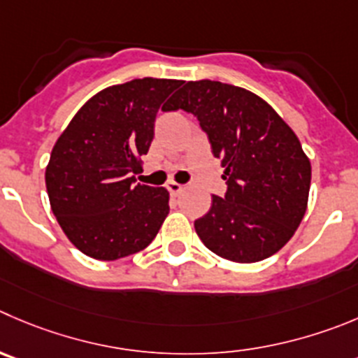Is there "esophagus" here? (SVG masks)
I'll list each match as a JSON object with an SVG mask.
<instances>
[{
	"label": "esophagus",
	"mask_w": 358,
	"mask_h": 358,
	"mask_svg": "<svg viewBox=\"0 0 358 358\" xmlns=\"http://www.w3.org/2000/svg\"><path fill=\"white\" fill-rule=\"evenodd\" d=\"M182 188H185V186L182 185H179V182H176V181H169L166 182V189H169V193L170 195H179V193L182 192Z\"/></svg>",
	"instance_id": "esophagus-1"
}]
</instances>
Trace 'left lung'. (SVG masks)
<instances>
[{
  "mask_svg": "<svg viewBox=\"0 0 358 358\" xmlns=\"http://www.w3.org/2000/svg\"><path fill=\"white\" fill-rule=\"evenodd\" d=\"M177 108L196 115L228 185L195 221L202 243L237 264L278 253L308 209L311 163L297 135L264 98L217 80L186 83L165 110Z\"/></svg>",
  "mask_w": 358,
  "mask_h": 358,
  "instance_id": "left-lung-1",
  "label": "left lung"
}]
</instances>
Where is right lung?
<instances>
[{
  "label": "right lung",
  "instance_id": "add662e5",
  "mask_svg": "<svg viewBox=\"0 0 358 358\" xmlns=\"http://www.w3.org/2000/svg\"><path fill=\"white\" fill-rule=\"evenodd\" d=\"M172 79H135L101 90L71 117L45 169L50 209L79 251L112 262L148 248L169 214V192L135 185Z\"/></svg>",
  "mask_w": 358,
  "mask_h": 358
}]
</instances>
